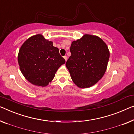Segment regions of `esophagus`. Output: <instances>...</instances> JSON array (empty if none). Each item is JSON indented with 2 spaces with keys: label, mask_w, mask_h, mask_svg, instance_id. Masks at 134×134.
<instances>
[{
  "label": "esophagus",
  "mask_w": 134,
  "mask_h": 134,
  "mask_svg": "<svg viewBox=\"0 0 134 134\" xmlns=\"http://www.w3.org/2000/svg\"><path fill=\"white\" fill-rule=\"evenodd\" d=\"M64 58L65 59V61H67V56H64Z\"/></svg>",
  "instance_id": "esophagus-1"
}]
</instances>
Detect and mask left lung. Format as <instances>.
I'll use <instances>...</instances> for the list:
<instances>
[{"label": "left lung", "instance_id": "1", "mask_svg": "<svg viewBox=\"0 0 134 134\" xmlns=\"http://www.w3.org/2000/svg\"><path fill=\"white\" fill-rule=\"evenodd\" d=\"M71 56L65 65L73 82L79 88H88L96 83L107 70L109 51L97 36L85 34L71 44Z\"/></svg>", "mask_w": 134, "mask_h": 134}]
</instances>
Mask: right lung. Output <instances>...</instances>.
<instances>
[{
	"label": "right lung",
	"instance_id": "add662e5",
	"mask_svg": "<svg viewBox=\"0 0 134 134\" xmlns=\"http://www.w3.org/2000/svg\"><path fill=\"white\" fill-rule=\"evenodd\" d=\"M18 63L21 72L29 82L44 87L52 81L65 61L52 42L38 34L29 38L21 46Z\"/></svg>",
	"mask_w": 134,
	"mask_h": 134
}]
</instances>
